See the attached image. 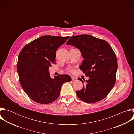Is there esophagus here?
Instances as JSON below:
<instances>
[{
	"instance_id": "34e87169",
	"label": "esophagus",
	"mask_w": 134,
	"mask_h": 134,
	"mask_svg": "<svg viewBox=\"0 0 134 134\" xmlns=\"http://www.w3.org/2000/svg\"><path fill=\"white\" fill-rule=\"evenodd\" d=\"M77 78H76V77H73V76H72V77H71V80L72 81H77Z\"/></svg>"
}]
</instances>
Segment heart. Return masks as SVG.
<instances>
[{"instance_id": "b5f03b06", "label": "heart", "mask_w": 134, "mask_h": 134, "mask_svg": "<svg viewBox=\"0 0 134 134\" xmlns=\"http://www.w3.org/2000/svg\"><path fill=\"white\" fill-rule=\"evenodd\" d=\"M70 71H72V70H71V69H70Z\"/></svg>"}]
</instances>
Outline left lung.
<instances>
[{"label":"left lung","instance_id":"obj_1","mask_svg":"<svg viewBox=\"0 0 134 134\" xmlns=\"http://www.w3.org/2000/svg\"><path fill=\"white\" fill-rule=\"evenodd\" d=\"M66 44L80 50L84 59L80 68L89 77L82 89L76 91L78 98L90 103L105 98L115 84L118 68L111 47L105 40L87 34L71 36ZM78 80L83 84L81 79Z\"/></svg>","mask_w":134,"mask_h":134}]
</instances>
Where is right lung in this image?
Wrapping results in <instances>:
<instances>
[{"label":"right lung","instance_id":"1","mask_svg":"<svg viewBox=\"0 0 134 134\" xmlns=\"http://www.w3.org/2000/svg\"><path fill=\"white\" fill-rule=\"evenodd\" d=\"M69 37L42 36L26 44L20 52L17 64L19 80L33 101L41 104L54 102L59 96L63 84L71 81L67 75L52 79L49 70L54 63L56 51Z\"/></svg>","mask_w":134,"mask_h":134}]
</instances>
